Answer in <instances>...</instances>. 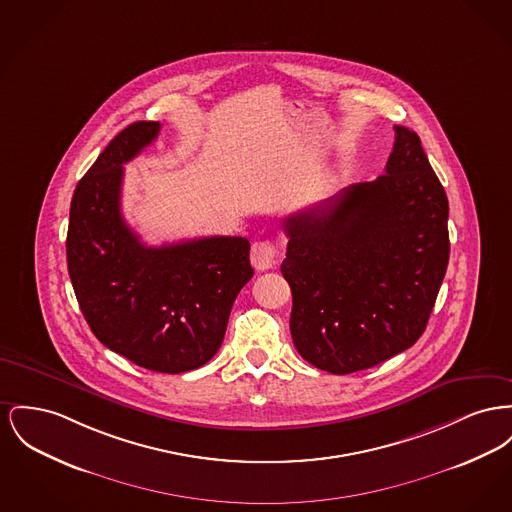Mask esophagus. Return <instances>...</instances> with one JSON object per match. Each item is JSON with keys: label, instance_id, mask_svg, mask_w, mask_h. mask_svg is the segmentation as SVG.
Listing matches in <instances>:
<instances>
[{"label": "esophagus", "instance_id": "1", "mask_svg": "<svg viewBox=\"0 0 512 512\" xmlns=\"http://www.w3.org/2000/svg\"><path fill=\"white\" fill-rule=\"evenodd\" d=\"M278 247L272 241H255L251 245V265L257 271H269L276 265Z\"/></svg>", "mask_w": 512, "mask_h": 512}]
</instances>
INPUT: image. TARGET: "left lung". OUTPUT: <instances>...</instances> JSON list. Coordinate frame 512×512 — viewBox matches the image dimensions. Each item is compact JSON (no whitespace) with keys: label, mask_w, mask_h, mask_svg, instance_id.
I'll list each match as a JSON object with an SVG mask.
<instances>
[{"label":"left lung","mask_w":512,"mask_h":512,"mask_svg":"<svg viewBox=\"0 0 512 512\" xmlns=\"http://www.w3.org/2000/svg\"><path fill=\"white\" fill-rule=\"evenodd\" d=\"M447 220V193L402 125L383 176L284 218L280 271L301 358L348 375L414 346L449 265Z\"/></svg>","instance_id":"obj_1"}]
</instances>
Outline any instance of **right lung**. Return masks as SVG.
<instances>
[{
  "instance_id": "1",
  "label": "right lung",
  "mask_w": 512,
  "mask_h": 512,
  "mask_svg": "<svg viewBox=\"0 0 512 512\" xmlns=\"http://www.w3.org/2000/svg\"><path fill=\"white\" fill-rule=\"evenodd\" d=\"M158 133V121L127 125L77 183L67 269L79 307L106 348L151 371L183 373L218 352L232 305L253 269L245 238L149 247L125 224L123 164Z\"/></svg>"
}]
</instances>
